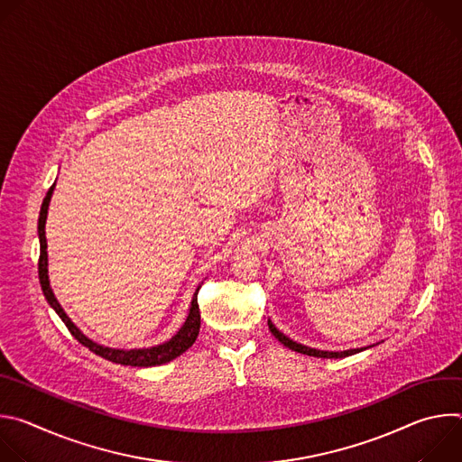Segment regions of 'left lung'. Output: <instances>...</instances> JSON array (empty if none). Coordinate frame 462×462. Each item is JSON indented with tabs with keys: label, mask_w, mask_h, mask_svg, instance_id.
<instances>
[{
	"label": "left lung",
	"mask_w": 462,
	"mask_h": 462,
	"mask_svg": "<svg viewBox=\"0 0 462 462\" xmlns=\"http://www.w3.org/2000/svg\"><path fill=\"white\" fill-rule=\"evenodd\" d=\"M269 328H271V333L276 337V340L282 342L285 347H289V349H292V351H296V353L307 355V356H316V358H346V356L362 353V351H365V349H369V347H374V346H369V347H358V349H347V351H321V349L307 347V346L298 344V342H294L292 338L285 337L271 319H269Z\"/></svg>",
	"instance_id": "obj_1"
}]
</instances>
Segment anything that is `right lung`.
I'll return each mask as SVG.
<instances>
[{
  "label": "right lung",
  "instance_id": "obj_1",
  "mask_svg": "<svg viewBox=\"0 0 462 462\" xmlns=\"http://www.w3.org/2000/svg\"><path fill=\"white\" fill-rule=\"evenodd\" d=\"M56 182L49 188L45 199L42 203V210H40V219H38V237H40V261H38V276H40V285L43 291V296L47 300V303L56 310V314L61 318V321L65 323V327L69 328L71 335L89 351H93L95 355L113 362V364H120V365H131V367H153V365H162L171 362L173 358L180 356L184 351H188L193 342L197 340V335H199L201 328V314H199V305H197V292H199L201 285H197L193 296H191V303L186 314L184 323L179 327V331L166 342L159 344V346H152V347H143V349H115V347H106L102 344L93 342L89 337H86L80 328L75 325V321L65 314V310L61 309V305L58 303L52 289H51V282H49V259H47V237H45V223H47V210H49V203L51 197L54 191Z\"/></svg>",
  "mask_w": 462,
  "mask_h": 462
}]
</instances>
